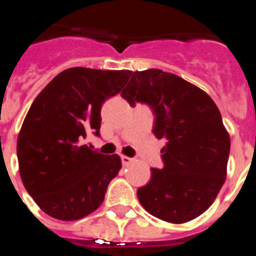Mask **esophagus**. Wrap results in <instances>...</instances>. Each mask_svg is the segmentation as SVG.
Segmentation results:
<instances>
[{"label":"esophagus","mask_w":256,"mask_h":256,"mask_svg":"<svg viewBox=\"0 0 256 256\" xmlns=\"http://www.w3.org/2000/svg\"><path fill=\"white\" fill-rule=\"evenodd\" d=\"M120 160H122V164H124V166H128V164L132 162V158H130V156H120Z\"/></svg>","instance_id":"34e87169"}]
</instances>
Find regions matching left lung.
<instances>
[{"label": "left lung", "mask_w": 256, "mask_h": 256, "mask_svg": "<svg viewBox=\"0 0 256 256\" xmlns=\"http://www.w3.org/2000/svg\"><path fill=\"white\" fill-rule=\"evenodd\" d=\"M122 96L144 102L156 114L154 136L164 140V168L138 188L148 214L168 223L190 222L216 198L227 175L230 136L219 108L202 88L160 69L130 72Z\"/></svg>", "instance_id": "8db88e82"}]
</instances>
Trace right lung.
Instances as JSON below:
<instances>
[{
    "label": "right lung",
    "mask_w": 256,
    "mask_h": 256,
    "mask_svg": "<svg viewBox=\"0 0 256 256\" xmlns=\"http://www.w3.org/2000/svg\"><path fill=\"white\" fill-rule=\"evenodd\" d=\"M130 78L128 70L72 68L52 80L26 114L17 140L22 183L44 212L78 220L102 204L122 168L120 156L84 144L100 136V106Z\"/></svg>",
    "instance_id": "obj_1"
}]
</instances>
